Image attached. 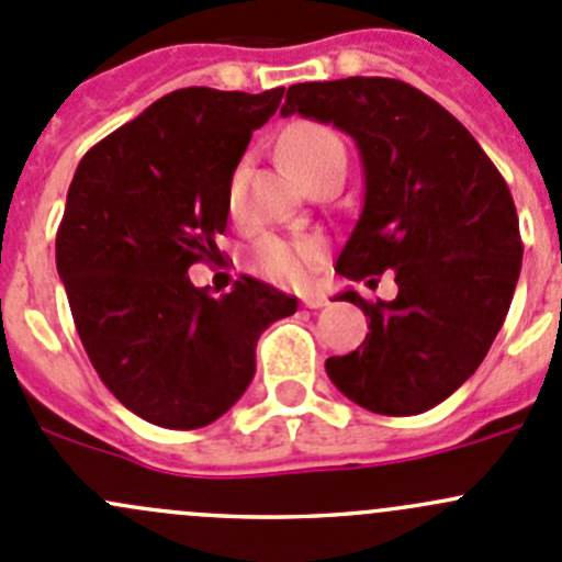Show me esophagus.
<instances>
[{"label":"esophagus","mask_w":562,"mask_h":562,"mask_svg":"<svg viewBox=\"0 0 562 562\" xmlns=\"http://www.w3.org/2000/svg\"><path fill=\"white\" fill-rule=\"evenodd\" d=\"M326 302H328V299L323 296V293H310V296H304V299H302L304 307H310V310H321V307H326Z\"/></svg>","instance_id":"obj_1"}]
</instances>
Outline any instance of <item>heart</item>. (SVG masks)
I'll return each instance as SVG.
<instances>
[{"instance_id":"b5f03b06","label":"heart","mask_w":562,"mask_h":562,"mask_svg":"<svg viewBox=\"0 0 562 562\" xmlns=\"http://www.w3.org/2000/svg\"><path fill=\"white\" fill-rule=\"evenodd\" d=\"M280 157L288 171L299 181L323 162L342 157L345 146L328 127L315 122H296L282 133ZM321 260V247L313 239H280V236H266L252 249V266L258 274L277 285H302Z\"/></svg>"}]
</instances>
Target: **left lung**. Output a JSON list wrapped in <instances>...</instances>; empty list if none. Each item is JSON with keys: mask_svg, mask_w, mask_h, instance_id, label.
<instances>
[{"mask_svg": "<svg viewBox=\"0 0 562 562\" xmlns=\"http://www.w3.org/2000/svg\"><path fill=\"white\" fill-rule=\"evenodd\" d=\"M280 113L356 140L364 206L334 269L370 282L391 269L400 288L391 302L339 293L370 334L326 359L328 378L381 416L429 411L479 370L512 307L522 239L508 184L462 122L396 78L293 83Z\"/></svg>", "mask_w": 562, "mask_h": 562, "instance_id": "8db88e82", "label": "left lung"}]
</instances>
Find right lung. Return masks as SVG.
<instances>
[{
	"instance_id": "obj_1",
	"label": "right lung",
	"mask_w": 562,
	"mask_h": 562,
	"mask_svg": "<svg viewBox=\"0 0 562 562\" xmlns=\"http://www.w3.org/2000/svg\"><path fill=\"white\" fill-rule=\"evenodd\" d=\"M285 89H176L78 162L56 231V271L100 381L127 411L198 429L236 405L258 337L296 299L241 277L212 296L187 269L223 258L231 181Z\"/></svg>"
}]
</instances>
